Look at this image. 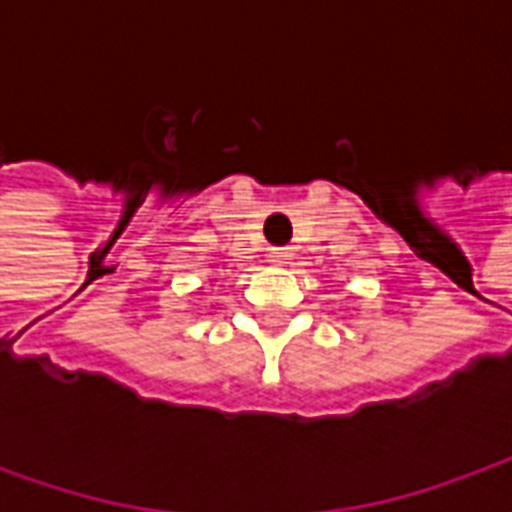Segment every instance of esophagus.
<instances>
[{"label":"esophagus","instance_id":"esophagus-1","mask_svg":"<svg viewBox=\"0 0 512 512\" xmlns=\"http://www.w3.org/2000/svg\"><path fill=\"white\" fill-rule=\"evenodd\" d=\"M290 257H293V255H290V249H285V246H279V249H271V260H274L277 266H285Z\"/></svg>","mask_w":512,"mask_h":512}]
</instances>
